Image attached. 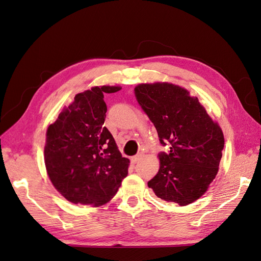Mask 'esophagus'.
Masks as SVG:
<instances>
[{"mask_svg":"<svg viewBox=\"0 0 261 261\" xmlns=\"http://www.w3.org/2000/svg\"><path fill=\"white\" fill-rule=\"evenodd\" d=\"M142 154H137V155H135V156H133L132 158H130V162L133 163V164H136L139 160H141V158H142Z\"/></svg>","mask_w":261,"mask_h":261,"instance_id":"34e87169","label":"esophagus"}]
</instances>
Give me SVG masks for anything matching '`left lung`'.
I'll use <instances>...</instances> for the list:
<instances>
[{
    "label": "left lung",
    "instance_id": "left-lung-1",
    "mask_svg": "<svg viewBox=\"0 0 261 261\" xmlns=\"http://www.w3.org/2000/svg\"><path fill=\"white\" fill-rule=\"evenodd\" d=\"M135 96L163 146L160 170L148 181L158 198L180 206L206 193L218 173L225 139L220 126L189 92L170 83L139 84Z\"/></svg>",
    "mask_w": 261,
    "mask_h": 261
}]
</instances>
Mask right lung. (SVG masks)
I'll return each instance as SVG.
<instances>
[{
	"instance_id": "right-lung-1",
	"label": "right lung",
	"mask_w": 261,
	"mask_h": 261,
	"mask_svg": "<svg viewBox=\"0 0 261 261\" xmlns=\"http://www.w3.org/2000/svg\"><path fill=\"white\" fill-rule=\"evenodd\" d=\"M119 86H95L75 95L46 132L44 161L47 175L73 204L98 207L109 202L128 174L129 160L120 154L104 126V94Z\"/></svg>"
}]
</instances>
